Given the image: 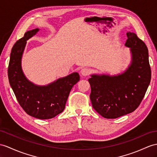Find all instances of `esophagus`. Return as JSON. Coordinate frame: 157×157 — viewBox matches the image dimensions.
Here are the masks:
<instances>
[{"label":"esophagus","mask_w":157,"mask_h":157,"mask_svg":"<svg viewBox=\"0 0 157 157\" xmlns=\"http://www.w3.org/2000/svg\"><path fill=\"white\" fill-rule=\"evenodd\" d=\"M90 70L88 68H83L81 71V73L83 76H87L90 74Z\"/></svg>","instance_id":"34e87169"}]
</instances>
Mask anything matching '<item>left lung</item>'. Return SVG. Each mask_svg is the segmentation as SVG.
Here are the masks:
<instances>
[{
  "mask_svg": "<svg viewBox=\"0 0 157 157\" xmlns=\"http://www.w3.org/2000/svg\"><path fill=\"white\" fill-rule=\"evenodd\" d=\"M125 46L131 48L132 62L124 73L117 76L91 75L90 98L93 109L106 118L131 113L140 105L151 78L146 44L136 34L127 33Z\"/></svg>",
  "mask_w": 157,
  "mask_h": 157,
  "instance_id": "obj_1",
  "label": "left lung"
}]
</instances>
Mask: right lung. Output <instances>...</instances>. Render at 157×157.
Here are the masks:
<instances>
[{
  "label": "right lung",
  "instance_id": "obj_1",
  "mask_svg": "<svg viewBox=\"0 0 157 157\" xmlns=\"http://www.w3.org/2000/svg\"><path fill=\"white\" fill-rule=\"evenodd\" d=\"M39 29L27 31L16 42L10 53L8 67L10 85L16 98L29 115L39 119H49L62 113L70 92L80 79L77 72L57 80L47 86H36L29 81L22 72L21 58L26 40Z\"/></svg>",
  "mask_w": 157,
  "mask_h": 157
}]
</instances>
